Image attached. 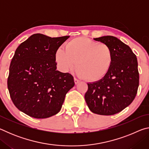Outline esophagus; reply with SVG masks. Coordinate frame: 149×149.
<instances>
[{"instance_id": "esophagus-1", "label": "esophagus", "mask_w": 149, "mask_h": 149, "mask_svg": "<svg viewBox=\"0 0 149 149\" xmlns=\"http://www.w3.org/2000/svg\"><path fill=\"white\" fill-rule=\"evenodd\" d=\"M74 82H75V84L77 85V84H78L80 82V81L79 79H77V78L74 77Z\"/></svg>"}]
</instances>
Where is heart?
Wrapping results in <instances>:
<instances>
[{
	"mask_svg": "<svg viewBox=\"0 0 149 149\" xmlns=\"http://www.w3.org/2000/svg\"><path fill=\"white\" fill-rule=\"evenodd\" d=\"M55 60L63 72L69 71L75 65L78 76L89 81H97L110 70L114 53L107 44L80 37L65 42V49L58 48L55 52Z\"/></svg>",
	"mask_w": 149,
	"mask_h": 149,
	"instance_id": "heart-1",
	"label": "heart"
}]
</instances>
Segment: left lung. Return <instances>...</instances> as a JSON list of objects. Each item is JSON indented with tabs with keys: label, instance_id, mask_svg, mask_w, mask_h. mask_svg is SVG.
<instances>
[{
	"label": "left lung",
	"instance_id": "8db88e82",
	"mask_svg": "<svg viewBox=\"0 0 149 149\" xmlns=\"http://www.w3.org/2000/svg\"><path fill=\"white\" fill-rule=\"evenodd\" d=\"M94 40L111 47L114 60L102 79L87 84L85 99L95 114L114 115L128 107L137 95L139 83L137 59L130 47L116 37L108 35Z\"/></svg>",
	"mask_w": 149,
	"mask_h": 149
}]
</instances>
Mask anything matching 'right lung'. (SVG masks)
<instances>
[{"label":"right lung","instance_id":"right-lung-1","mask_svg":"<svg viewBox=\"0 0 149 149\" xmlns=\"http://www.w3.org/2000/svg\"><path fill=\"white\" fill-rule=\"evenodd\" d=\"M70 36L52 37L41 33L19 45L10 65L8 89L14 104L29 116L42 119L61 110L74 77L56 70V50Z\"/></svg>","mask_w":149,"mask_h":149}]
</instances>
